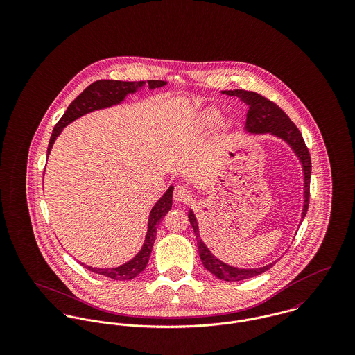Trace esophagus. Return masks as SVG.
<instances>
[{
	"label": "esophagus",
	"mask_w": 355,
	"mask_h": 355,
	"mask_svg": "<svg viewBox=\"0 0 355 355\" xmlns=\"http://www.w3.org/2000/svg\"><path fill=\"white\" fill-rule=\"evenodd\" d=\"M191 191L187 189V187H184V186H176L175 187V191H173V198L176 200V201H179V202H189L190 200H191Z\"/></svg>",
	"instance_id": "1"
}]
</instances>
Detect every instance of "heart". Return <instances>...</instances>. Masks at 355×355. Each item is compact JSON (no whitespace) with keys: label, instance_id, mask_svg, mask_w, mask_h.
<instances>
[{"label":"heart","instance_id":"heart-1","mask_svg":"<svg viewBox=\"0 0 355 355\" xmlns=\"http://www.w3.org/2000/svg\"><path fill=\"white\" fill-rule=\"evenodd\" d=\"M220 119H221V112L218 109L210 107V109H207L205 113L201 114V117L198 120V125L203 128V130H209L213 125H216Z\"/></svg>","mask_w":355,"mask_h":355}]
</instances>
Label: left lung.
<instances>
[{
    "instance_id": "left-lung-1",
    "label": "left lung",
    "mask_w": 355,
    "mask_h": 355,
    "mask_svg": "<svg viewBox=\"0 0 355 355\" xmlns=\"http://www.w3.org/2000/svg\"><path fill=\"white\" fill-rule=\"evenodd\" d=\"M223 94L238 97L241 101L245 102L249 107L248 117H246V127L245 130L250 134H272L280 139H283L288 146L295 153V155L300 158V162L302 164L304 171V209H302V217L304 220L307 207H309V197H310V175H311V161L310 154L304 145L302 134L297 128V125L291 121V119L275 103L265 98L263 96L246 92V90H227L223 92ZM189 220L191 223V227L194 230V234L197 236V245L198 252L202 261L203 266L214 275L217 279L225 280V282H241L246 280L254 276H258L268 269H270L275 262H270L265 266L253 268V269H245V268H236L228 263H224L218 258H216L210 250L203 243L198 230V223L196 218V214L193 210L189 211Z\"/></svg>"
}]
</instances>
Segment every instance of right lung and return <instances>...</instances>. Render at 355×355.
<instances>
[{
  "instance_id": "1",
  "label": "right lung",
  "mask_w": 355,
  "mask_h": 355,
  "mask_svg": "<svg viewBox=\"0 0 355 355\" xmlns=\"http://www.w3.org/2000/svg\"><path fill=\"white\" fill-rule=\"evenodd\" d=\"M149 89H158L166 85L164 80H148ZM145 86V82H121V80H97L92 83L89 87L83 90L62 114V117L58 120V123L54 125L51 132L49 146H48V155L51 154V148L57 137L61 134L62 128L72 123L73 120L79 119L80 116L98 110L110 107L113 105H119L125 100L128 94H134L138 92V89H142ZM172 193L173 186H171L165 194L157 201L153 206L152 211L149 214V223H148V232L144 242L142 249L132 259L128 262L116 266V268H93L89 265L82 263L89 270L98 273L102 276H106L113 280H131L135 276H138L148 265L150 253H152L153 245L155 241L157 227L159 221H162V217L171 210L172 207Z\"/></svg>"
}]
</instances>
